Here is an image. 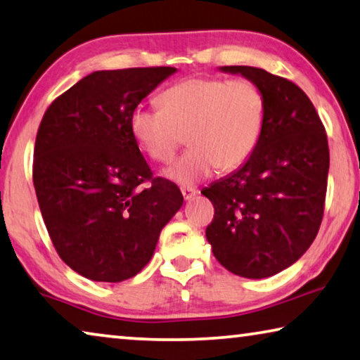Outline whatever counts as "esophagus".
I'll return each instance as SVG.
<instances>
[{
    "label": "esophagus",
    "mask_w": 360,
    "mask_h": 360,
    "mask_svg": "<svg viewBox=\"0 0 360 360\" xmlns=\"http://www.w3.org/2000/svg\"><path fill=\"white\" fill-rule=\"evenodd\" d=\"M181 192H182V197H184V200H192L193 197L197 195V189H193V187H181Z\"/></svg>",
    "instance_id": "esophagus-1"
}]
</instances>
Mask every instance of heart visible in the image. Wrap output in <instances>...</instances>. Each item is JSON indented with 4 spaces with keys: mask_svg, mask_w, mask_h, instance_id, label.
<instances>
[{
    "mask_svg": "<svg viewBox=\"0 0 360 360\" xmlns=\"http://www.w3.org/2000/svg\"><path fill=\"white\" fill-rule=\"evenodd\" d=\"M158 104L136 107L129 128L157 163H169L187 136L191 149L168 171L179 184H193L216 168L229 173L243 167L264 131V93L248 78L181 79L160 94Z\"/></svg>",
    "mask_w": 360,
    "mask_h": 360,
    "instance_id": "heart-1",
    "label": "heart"
}]
</instances>
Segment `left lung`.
Instances as JSON below:
<instances>
[{
	"mask_svg": "<svg viewBox=\"0 0 360 360\" xmlns=\"http://www.w3.org/2000/svg\"><path fill=\"white\" fill-rule=\"evenodd\" d=\"M221 70L258 84L266 123L248 162L202 191L214 207L207 238L227 271L271 277L298 261L321 227L330 167L327 133L311 99L290 79L247 65Z\"/></svg>",
	"mask_w": 360,
	"mask_h": 360,
	"instance_id": "obj_1",
	"label": "left lung"
}]
</instances>
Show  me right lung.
Here are the masks:
<instances>
[{"label":"right lung","mask_w":360,"mask_h":360,"mask_svg":"<svg viewBox=\"0 0 360 360\" xmlns=\"http://www.w3.org/2000/svg\"><path fill=\"white\" fill-rule=\"evenodd\" d=\"M174 67L101 70L53 101L39 123L33 186L57 255L79 276L123 282L150 261L182 207L179 187L153 176L131 112Z\"/></svg>","instance_id":"add662e5"}]
</instances>
